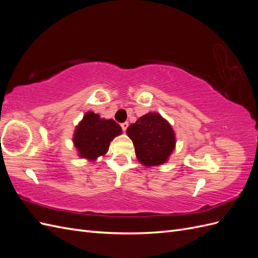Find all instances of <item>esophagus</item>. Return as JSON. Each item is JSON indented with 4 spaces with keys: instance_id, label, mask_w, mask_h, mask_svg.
<instances>
[{
    "instance_id": "esophagus-1",
    "label": "esophagus",
    "mask_w": 258,
    "mask_h": 258,
    "mask_svg": "<svg viewBox=\"0 0 258 258\" xmlns=\"http://www.w3.org/2000/svg\"><path fill=\"white\" fill-rule=\"evenodd\" d=\"M128 126H129V123H128L127 121H124V122H122V123L120 124V127H121V129H122L123 131H126V129L128 128Z\"/></svg>"
}]
</instances>
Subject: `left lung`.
<instances>
[{"label": "left lung", "mask_w": 258, "mask_h": 258, "mask_svg": "<svg viewBox=\"0 0 258 258\" xmlns=\"http://www.w3.org/2000/svg\"><path fill=\"white\" fill-rule=\"evenodd\" d=\"M139 161L146 167L166 162L175 146L172 127L157 113H148L127 128Z\"/></svg>", "instance_id": "obj_1"}]
</instances>
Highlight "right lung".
<instances>
[{
  "instance_id": "right-lung-1",
  "label": "right lung",
  "mask_w": 258,
  "mask_h": 258,
  "mask_svg": "<svg viewBox=\"0 0 258 258\" xmlns=\"http://www.w3.org/2000/svg\"><path fill=\"white\" fill-rule=\"evenodd\" d=\"M120 134V126L113 119H101L98 114L88 112L76 127L73 141L81 157L95 160L107 152L112 140Z\"/></svg>"
}]
</instances>
